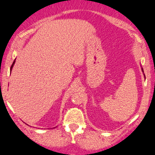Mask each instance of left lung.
<instances>
[{"mask_svg": "<svg viewBox=\"0 0 155 155\" xmlns=\"http://www.w3.org/2000/svg\"><path fill=\"white\" fill-rule=\"evenodd\" d=\"M142 69V71H143V68H141Z\"/></svg>", "mask_w": 155, "mask_h": 155, "instance_id": "1", "label": "left lung"}]
</instances>
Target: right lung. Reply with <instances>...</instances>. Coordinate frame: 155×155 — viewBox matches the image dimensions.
<instances>
[{
	"label": "right lung",
	"instance_id": "obj_1",
	"mask_svg": "<svg viewBox=\"0 0 155 155\" xmlns=\"http://www.w3.org/2000/svg\"><path fill=\"white\" fill-rule=\"evenodd\" d=\"M15 60H14V62H13V64H12V66H11V69H10V71H12V68H13L14 65H15Z\"/></svg>",
	"mask_w": 155,
	"mask_h": 155
}]
</instances>
